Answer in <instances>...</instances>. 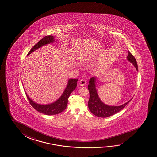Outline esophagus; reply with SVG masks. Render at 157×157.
Returning a JSON list of instances; mask_svg holds the SVG:
<instances>
[{
    "label": "esophagus",
    "mask_w": 157,
    "mask_h": 157,
    "mask_svg": "<svg viewBox=\"0 0 157 157\" xmlns=\"http://www.w3.org/2000/svg\"><path fill=\"white\" fill-rule=\"evenodd\" d=\"M86 84V81L85 79H81L79 81V84L80 86H84Z\"/></svg>",
    "instance_id": "obj_1"
}]
</instances>
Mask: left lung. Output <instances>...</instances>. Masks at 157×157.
Segmentation results:
<instances>
[{"label":"left lung","instance_id":"8db88e82","mask_svg":"<svg viewBox=\"0 0 157 157\" xmlns=\"http://www.w3.org/2000/svg\"><path fill=\"white\" fill-rule=\"evenodd\" d=\"M128 60L133 64L137 70H138V65L135 57L131 54V52H128ZM95 80L96 78L92 77L89 81L88 85V90L90 92V99L88 102V108L90 112L95 116L100 117H107L112 116L114 114L117 113L121 111L130 100L127 103L120 106H109L106 105L100 100L97 93L95 88Z\"/></svg>","mask_w":157,"mask_h":157}]
</instances>
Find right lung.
Listing matches in <instances>:
<instances>
[{
    "mask_svg": "<svg viewBox=\"0 0 157 157\" xmlns=\"http://www.w3.org/2000/svg\"><path fill=\"white\" fill-rule=\"evenodd\" d=\"M54 37L52 35H48L43 37L30 49V51L27 54V56L28 55L31 54L32 52L35 51V50L41 47L42 46L54 42ZM78 80V79H70L67 87L65 88L62 96L57 101L51 104L42 105H39L37 103H35L34 101H33L29 98L28 95L27 94V93L25 92L26 96L31 105L37 111L48 115L58 114L64 111L66 109L67 102H68V98L71 94V93L76 88L77 85V82Z\"/></svg>",
    "mask_w": 157,
    "mask_h": 157,
    "instance_id": "right-lung-1",
    "label": "right lung"
}]
</instances>
